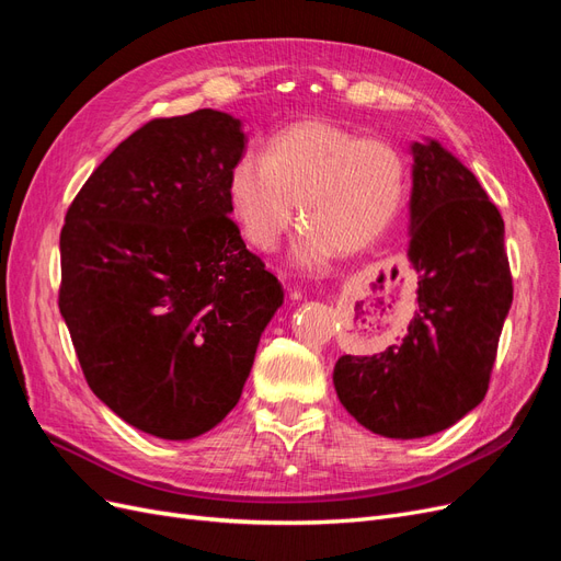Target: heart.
Listing matches in <instances>:
<instances>
[{"label": "heart", "instance_id": "1", "mask_svg": "<svg viewBox=\"0 0 561 561\" xmlns=\"http://www.w3.org/2000/svg\"><path fill=\"white\" fill-rule=\"evenodd\" d=\"M407 192L404 157L381 138L330 118H307L276 133L262 159L245 154L227 178L229 210L245 241L274 250L295 219L304 227L295 262L309 271L336 252L358 254L381 239Z\"/></svg>", "mask_w": 561, "mask_h": 561}]
</instances>
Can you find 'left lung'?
I'll list each match as a JSON object with an SVG mask.
<instances>
[{
    "mask_svg": "<svg viewBox=\"0 0 561 561\" xmlns=\"http://www.w3.org/2000/svg\"><path fill=\"white\" fill-rule=\"evenodd\" d=\"M412 154L414 318L398 344L342 355L332 375L346 412L396 439L445 431L484 400L513 304L499 208L437 140L412 142Z\"/></svg>",
    "mask_w": 561,
    "mask_h": 561,
    "instance_id": "left-lung-1",
    "label": "left lung"
}]
</instances>
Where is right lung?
<instances>
[{"label":"right lung","instance_id":"add662e5","mask_svg":"<svg viewBox=\"0 0 561 561\" xmlns=\"http://www.w3.org/2000/svg\"><path fill=\"white\" fill-rule=\"evenodd\" d=\"M241 122L154 118L81 186L60 231L58 307L93 393L133 428L192 439L239 402L283 287L229 217Z\"/></svg>","mask_w":561,"mask_h":561}]
</instances>
